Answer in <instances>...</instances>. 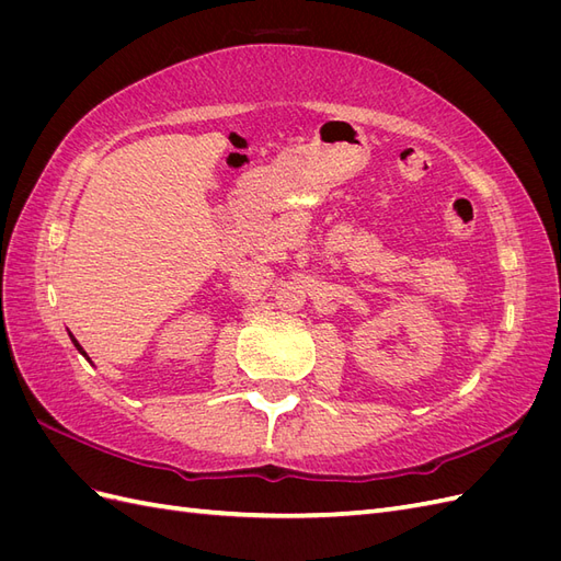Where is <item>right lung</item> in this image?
<instances>
[{
  "label": "right lung",
  "instance_id": "obj_1",
  "mask_svg": "<svg viewBox=\"0 0 561 561\" xmlns=\"http://www.w3.org/2000/svg\"><path fill=\"white\" fill-rule=\"evenodd\" d=\"M70 336H72V334H70ZM72 342H75V346H77V351H79V353H81V355H83V358H87V351H83V348H81V346H79V342H77V339H75V336H72ZM87 360H89V358H87Z\"/></svg>",
  "mask_w": 561,
  "mask_h": 561
}]
</instances>
